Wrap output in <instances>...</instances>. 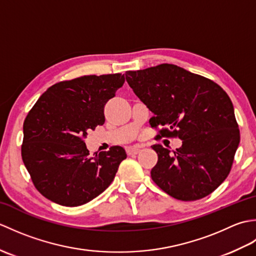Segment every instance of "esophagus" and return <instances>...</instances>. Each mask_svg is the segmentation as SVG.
Masks as SVG:
<instances>
[{
  "label": "esophagus",
  "instance_id": "esophagus-1",
  "mask_svg": "<svg viewBox=\"0 0 256 256\" xmlns=\"http://www.w3.org/2000/svg\"><path fill=\"white\" fill-rule=\"evenodd\" d=\"M142 148L140 146H131V148H126V153L128 155H138Z\"/></svg>",
  "mask_w": 256,
  "mask_h": 256
}]
</instances>
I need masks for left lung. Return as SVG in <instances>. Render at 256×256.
Returning <instances> with one entry per match:
<instances>
[{
    "label": "left lung",
    "instance_id": "1",
    "mask_svg": "<svg viewBox=\"0 0 256 256\" xmlns=\"http://www.w3.org/2000/svg\"><path fill=\"white\" fill-rule=\"evenodd\" d=\"M128 86L154 114L157 138H179L172 152L152 146L158 156L150 176L162 190L182 201L214 192L231 172L240 130L232 101L214 81L175 64L125 72Z\"/></svg>",
    "mask_w": 256,
    "mask_h": 256
}]
</instances>
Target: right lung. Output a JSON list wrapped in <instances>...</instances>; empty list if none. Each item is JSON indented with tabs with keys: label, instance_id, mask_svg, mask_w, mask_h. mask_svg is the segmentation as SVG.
I'll return each instance as SVG.
<instances>
[{
	"label": "right lung",
	"instance_id": "obj_1",
	"mask_svg": "<svg viewBox=\"0 0 256 256\" xmlns=\"http://www.w3.org/2000/svg\"><path fill=\"white\" fill-rule=\"evenodd\" d=\"M125 81L122 74H90L55 84L23 124L22 158L35 188L52 202L78 206L110 186L126 158L121 146L90 156L86 134L106 121L104 106Z\"/></svg>",
	"mask_w": 256,
	"mask_h": 256
}]
</instances>
